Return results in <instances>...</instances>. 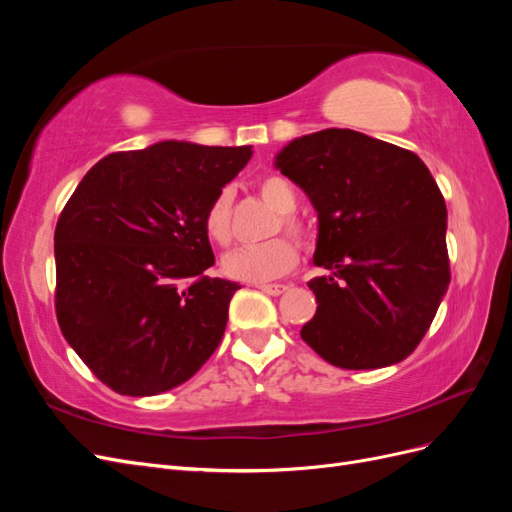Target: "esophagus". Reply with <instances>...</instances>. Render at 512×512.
<instances>
[{
	"instance_id": "34e87169",
	"label": "esophagus",
	"mask_w": 512,
	"mask_h": 512,
	"mask_svg": "<svg viewBox=\"0 0 512 512\" xmlns=\"http://www.w3.org/2000/svg\"><path fill=\"white\" fill-rule=\"evenodd\" d=\"M262 292L271 294V297H280V294H284L288 290V286L284 284H265V286H258Z\"/></svg>"
}]
</instances>
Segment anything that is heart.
<instances>
[{
    "label": "heart",
    "mask_w": 512,
    "mask_h": 512,
    "mask_svg": "<svg viewBox=\"0 0 512 512\" xmlns=\"http://www.w3.org/2000/svg\"><path fill=\"white\" fill-rule=\"evenodd\" d=\"M258 194L265 198V203L277 211V218L269 230V235L277 232H286L299 243L309 241V228L299 218L294 209H297V192L292 185L280 175H265L260 177ZM203 230L207 239L218 245L228 247L232 243V190L222 188L218 194L211 198L203 213ZM299 252L286 237H273L265 243L254 247H243V250L232 252L224 258L222 269L232 280L239 282H252V284H265L273 282L277 277H284L297 265Z\"/></svg>",
    "instance_id": "heart-1"
}]
</instances>
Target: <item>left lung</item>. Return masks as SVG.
Returning a JSON list of instances; mask_svg holds the SVG:
<instances>
[{
	"instance_id": "1",
	"label": "left lung",
	"mask_w": 512,
	"mask_h": 512,
	"mask_svg": "<svg viewBox=\"0 0 512 512\" xmlns=\"http://www.w3.org/2000/svg\"><path fill=\"white\" fill-rule=\"evenodd\" d=\"M275 166L318 211L316 316L303 342L344 369L404 361L451 284L446 205L416 153L329 128L286 145Z\"/></svg>"
}]
</instances>
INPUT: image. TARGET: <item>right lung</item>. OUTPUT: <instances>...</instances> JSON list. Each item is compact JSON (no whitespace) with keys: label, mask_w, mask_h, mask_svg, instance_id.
I'll use <instances>...</instances> for the list:
<instances>
[{"label":"right lung","mask_w":512,"mask_h":512,"mask_svg":"<svg viewBox=\"0 0 512 512\" xmlns=\"http://www.w3.org/2000/svg\"><path fill=\"white\" fill-rule=\"evenodd\" d=\"M252 147L164 141L102 158L55 226V314L66 342L119 395L190 380L220 346L241 286L209 277L211 198Z\"/></svg>","instance_id":"obj_1"}]
</instances>
